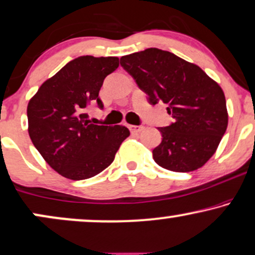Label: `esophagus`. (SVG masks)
Instances as JSON below:
<instances>
[{
    "label": "esophagus",
    "instance_id": "1",
    "mask_svg": "<svg viewBox=\"0 0 255 255\" xmlns=\"http://www.w3.org/2000/svg\"><path fill=\"white\" fill-rule=\"evenodd\" d=\"M128 128H129V130L131 131L133 134H136V133H140L141 130H143V126H134V125H129L128 126Z\"/></svg>",
    "mask_w": 255,
    "mask_h": 255
}]
</instances>
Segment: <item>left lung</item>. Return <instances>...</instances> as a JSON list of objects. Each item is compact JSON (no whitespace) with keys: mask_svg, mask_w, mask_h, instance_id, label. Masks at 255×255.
<instances>
[{"mask_svg":"<svg viewBox=\"0 0 255 255\" xmlns=\"http://www.w3.org/2000/svg\"><path fill=\"white\" fill-rule=\"evenodd\" d=\"M120 63L150 104L163 102L174 118L168 127L159 128L162 141L153 149L154 161L180 173L204 166L227 129L228 113L221 87L199 66L157 48L122 56Z\"/></svg>","mask_w":255,"mask_h":255,"instance_id":"1","label":"left lung"}]
</instances>
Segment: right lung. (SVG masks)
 I'll return each mask as SVG.
<instances>
[{"instance_id": "right-lung-1", "label": "right lung", "mask_w": 255, "mask_h": 255, "mask_svg": "<svg viewBox=\"0 0 255 255\" xmlns=\"http://www.w3.org/2000/svg\"><path fill=\"white\" fill-rule=\"evenodd\" d=\"M119 57L80 56L42 83L27 108L28 133L44 161L60 175L85 180L111 165L129 136L125 126L90 122L86 107L104 104L99 92Z\"/></svg>"}]
</instances>
